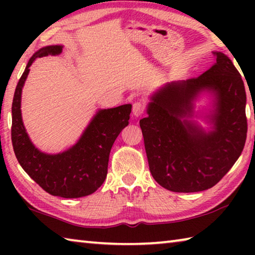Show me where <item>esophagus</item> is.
<instances>
[{
    "instance_id": "34e87169",
    "label": "esophagus",
    "mask_w": 255,
    "mask_h": 255,
    "mask_svg": "<svg viewBox=\"0 0 255 255\" xmlns=\"http://www.w3.org/2000/svg\"><path fill=\"white\" fill-rule=\"evenodd\" d=\"M145 111V105L141 101H137L132 105V114L133 116H136V117H139L144 114Z\"/></svg>"
}]
</instances>
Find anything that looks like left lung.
Wrapping results in <instances>:
<instances>
[{
    "label": "left lung",
    "instance_id": "1",
    "mask_svg": "<svg viewBox=\"0 0 255 255\" xmlns=\"http://www.w3.org/2000/svg\"><path fill=\"white\" fill-rule=\"evenodd\" d=\"M204 74L166 84L152 98L139 122L149 171L170 191L198 192L214 187L240 157L248 133L247 93L240 72L222 53ZM204 89L216 97L208 134L186 120L192 101Z\"/></svg>",
    "mask_w": 255,
    "mask_h": 255
}]
</instances>
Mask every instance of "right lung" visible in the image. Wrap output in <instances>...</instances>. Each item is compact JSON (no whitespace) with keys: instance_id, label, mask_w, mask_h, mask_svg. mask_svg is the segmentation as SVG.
<instances>
[{"instance_id":"right-lung-1","label":"right lung","mask_w":255,"mask_h":255,"mask_svg":"<svg viewBox=\"0 0 255 255\" xmlns=\"http://www.w3.org/2000/svg\"><path fill=\"white\" fill-rule=\"evenodd\" d=\"M62 46L41 48L28 62L15 88L12 102L11 138L13 150L22 169L34 182L51 196L81 198L93 193L105 182L112 145L127 126L131 105L100 110L80 140L66 152L48 155L38 150L30 141L21 118V92L34 59L58 55Z\"/></svg>"}]
</instances>
